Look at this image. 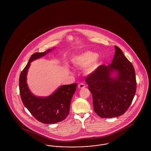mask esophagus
<instances>
[{
    "label": "esophagus",
    "mask_w": 151,
    "mask_h": 151,
    "mask_svg": "<svg viewBox=\"0 0 151 151\" xmlns=\"http://www.w3.org/2000/svg\"><path fill=\"white\" fill-rule=\"evenodd\" d=\"M78 87H79L80 89H82V88H85L86 86H85V85L83 83H80V84H79V85H78Z\"/></svg>",
    "instance_id": "1"
}]
</instances>
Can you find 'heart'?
<instances>
[{
	"label": "heart",
	"instance_id": "heart-1",
	"mask_svg": "<svg viewBox=\"0 0 151 151\" xmlns=\"http://www.w3.org/2000/svg\"><path fill=\"white\" fill-rule=\"evenodd\" d=\"M72 63L80 67H86L85 71L88 74L96 72L101 64V60L97 53L91 51H85L72 59Z\"/></svg>",
	"mask_w": 151,
	"mask_h": 151
}]
</instances>
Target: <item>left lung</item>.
I'll return each mask as SVG.
<instances>
[{"instance_id": "left-lung-1", "label": "left lung", "mask_w": 151, "mask_h": 151, "mask_svg": "<svg viewBox=\"0 0 151 151\" xmlns=\"http://www.w3.org/2000/svg\"><path fill=\"white\" fill-rule=\"evenodd\" d=\"M115 49L111 63L101 65L86 79L92 94L94 111L101 118L123 115L129 108L136 92L133 65L118 46H115Z\"/></svg>"}]
</instances>
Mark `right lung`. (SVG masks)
<instances>
[{"instance_id":"right-lung-1","label":"right lung","mask_w":151,"mask_h":151,"mask_svg":"<svg viewBox=\"0 0 151 151\" xmlns=\"http://www.w3.org/2000/svg\"><path fill=\"white\" fill-rule=\"evenodd\" d=\"M51 50L34 53L21 72L19 78L20 94L24 105L37 120L44 124L61 122L67 117L70 113L72 96L78 85L77 83L63 85L47 97H38L30 92L27 82V76L30 63L45 56Z\"/></svg>"}]
</instances>
